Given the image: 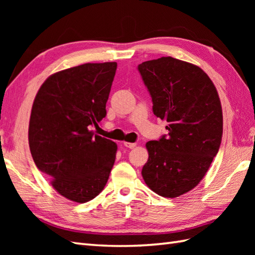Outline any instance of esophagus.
<instances>
[{"instance_id":"obj_1","label":"esophagus","mask_w":255,"mask_h":255,"mask_svg":"<svg viewBox=\"0 0 255 255\" xmlns=\"http://www.w3.org/2000/svg\"><path fill=\"white\" fill-rule=\"evenodd\" d=\"M124 145L129 149H133V148H136L137 143L136 142H124Z\"/></svg>"}]
</instances>
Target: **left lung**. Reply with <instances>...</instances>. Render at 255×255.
<instances>
[{
  "label": "left lung",
  "mask_w": 255,
  "mask_h": 255,
  "mask_svg": "<svg viewBox=\"0 0 255 255\" xmlns=\"http://www.w3.org/2000/svg\"><path fill=\"white\" fill-rule=\"evenodd\" d=\"M152 99L153 114L169 132L145 144L141 174L160 196L174 198L203 180L223 137V110L213 81L202 69L172 57L138 66Z\"/></svg>",
  "instance_id": "8db88e82"
}]
</instances>
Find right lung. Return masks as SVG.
<instances>
[{
  "label": "right lung",
  "mask_w": 255,
  "mask_h": 255,
  "mask_svg": "<svg viewBox=\"0 0 255 255\" xmlns=\"http://www.w3.org/2000/svg\"><path fill=\"white\" fill-rule=\"evenodd\" d=\"M116 62L84 63L50 75L32 104L28 141L36 166L56 191L86 203L105 187L117 145L94 134L106 116Z\"/></svg>",
  "instance_id": "1"
}]
</instances>
